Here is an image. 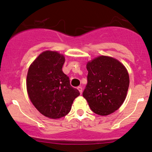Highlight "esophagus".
I'll use <instances>...</instances> for the list:
<instances>
[{"label":"esophagus","instance_id":"1","mask_svg":"<svg viewBox=\"0 0 152 152\" xmlns=\"http://www.w3.org/2000/svg\"><path fill=\"white\" fill-rule=\"evenodd\" d=\"M77 89L79 91V92H80V94H81V93H82V91H83V89H82V87L81 86H78V88H77Z\"/></svg>","mask_w":152,"mask_h":152}]
</instances>
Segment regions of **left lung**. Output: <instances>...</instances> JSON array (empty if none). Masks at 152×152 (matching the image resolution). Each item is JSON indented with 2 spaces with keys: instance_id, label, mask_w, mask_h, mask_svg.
I'll return each instance as SVG.
<instances>
[{
  "instance_id": "1",
  "label": "left lung",
  "mask_w": 152,
  "mask_h": 152,
  "mask_svg": "<svg viewBox=\"0 0 152 152\" xmlns=\"http://www.w3.org/2000/svg\"><path fill=\"white\" fill-rule=\"evenodd\" d=\"M87 85L83 92L91 109L106 116L116 111L126 99L129 76L116 59L102 56L87 64Z\"/></svg>"
}]
</instances>
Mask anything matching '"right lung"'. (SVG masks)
Segmentation results:
<instances>
[{"label": "right lung", "instance_id": "1", "mask_svg": "<svg viewBox=\"0 0 152 152\" xmlns=\"http://www.w3.org/2000/svg\"><path fill=\"white\" fill-rule=\"evenodd\" d=\"M64 62L61 54L47 50L38 56L28 71L26 86L29 98L41 114L50 118L69 114L74 100L80 95L63 72Z\"/></svg>", "mask_w": 152, "mask_h": 152}]
</instances>
